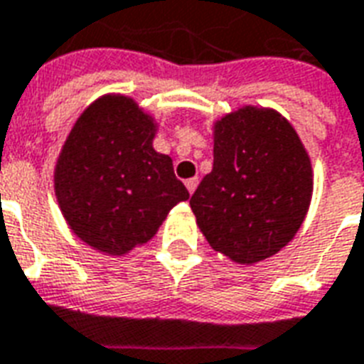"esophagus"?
Here are the masks:
<instances>
[{"instance_id":"1","label":"esophagus","mask_w":364,"mask_h":364,"mask_svg":"<svg viewBox=\"0 0 364 364\" xmlns=\"http://www.w3.org/2000/svg\"><path fill=\"white\" fill-rule=\"evenodd\" d=\"M185 187H187L188 193L193 194L194 191H196V187H198V177H191V179H187V181H185Z\"/></svg>"}]
</instances>
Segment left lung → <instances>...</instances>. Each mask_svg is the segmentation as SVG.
Listing matches in <instances>:
<instances>
[{
	"instance_id": "8db88e82",
	"label": "left lung",
	"mask_w": 364,
	"mask_h": 364,
	"mask_svg": "<svg viewBox=\"0 0 364 364\" xmlns=\"http://www.w3.org/2000/svg\"><path fill=\"white\" fill-rule=\"evenodd\" d=\"M311 194V160L292 124L248 105L213 124V168L191 208L215 252L252 265L296 237Z\"/></svg>"
}]
</instances>
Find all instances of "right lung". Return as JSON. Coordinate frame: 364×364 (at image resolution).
<instances>
[{
	"mask_svg": "<svg viewBox=\"0 0 364 364\" xmlns=\"http://www.w3.org/2000/svg\"><path fill=\"white\" fill-rule=\"evenodd\" d=\"M156 132L154 118L120 93L99 97L72 126L53 187L70 231L93 250L124 256L188 198L171 158L152 146Z\"/></svg>",
	"mask_w": 364,
	"mask_h": 364,
	"instance_id": "obj_1",
	"label": "right lung"
}]
</instances>
